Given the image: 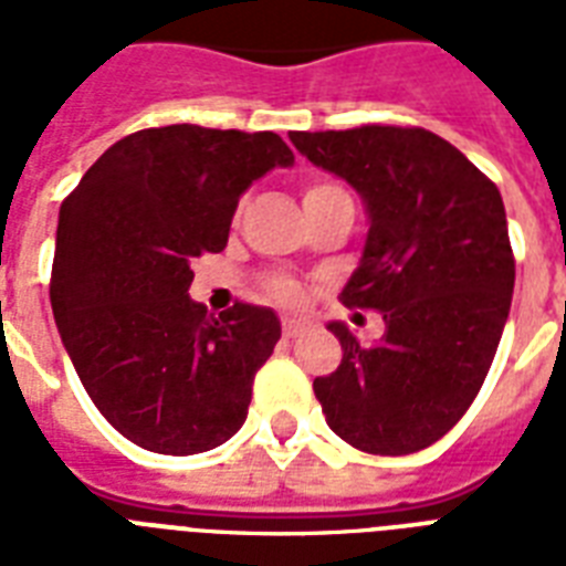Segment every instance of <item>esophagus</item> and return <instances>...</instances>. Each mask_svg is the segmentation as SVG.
Segmentation results:
<instances>
[{
  "label": "esophagus",
  "instance_id": "esophagus-1",
  "mask_svg": "<svg viewBox=\"0 0 566 566\" xmlns=\"http://www.w3.org/2000/svg\"><path fill=\"white\" fill-rule=\"evenodd\" d=\"M311 323L300 317H282V335L284 337H300L302 332H308Z\"/></svg>",
  "mask_w": 566,
  "mask_h": 566
}]
</instances>
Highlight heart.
<instances>
[{"label":"heart","mask_w":566,"mask_h":566,"mask_svg":"<svg viewBox=\"0 0 566 566\" xmlns=\"http://www.w3.org/2000/svg\"><path fill=\"white\" fill-rule=\"evenodd\" d=\"M332 193H346V190L332 185V181H311L308 188H305V196H302V202H311V199H319V196ZM270 291H273L275 300L293 302L300 296V284L293 282V279H287V275H275V279H270Z\"/></svg>","instance_id":"b5f03b06"}]
</instances>
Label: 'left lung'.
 <instances>
[{
    "mask_svg": "<svg viewBox=\"0 0 566 566\" xmlns=\"http://www.w3.org/2000/svg\"><path fill=\"white\" fill-rule=\"evenodd\" d=\"M291 144L364 199L370 229L340 300L385 317L376 346L328 323L344 346L340 367L314 378L328 429L370 455L431 447L475 399L509 319L500 190L426 128L291 132Z\"/></svg>",
    "mask_w": 566,
    "mask_h": 566,
    "instance_id": "1",
    "label": "left lung"
}]
</instances>
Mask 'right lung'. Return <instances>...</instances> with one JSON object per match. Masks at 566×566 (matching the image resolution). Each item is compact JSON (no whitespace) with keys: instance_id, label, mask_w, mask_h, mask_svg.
Instances as JSON below:
<instances>
[{"instance_id":"1","label":"right lung","mask_w":566,"mask_h":566,"mask_svg":"<svg viewBox=\"0 0 566 566\" xmlns=\"http://www.w3.org/2000/svg\"><path fill=\"white\" fill-rule=\"evenodd\" d=\"M293 167L273 132L164 126L123 137L57 213L49 300L84 390L114 429L161 455L220 447L273 355V308L220 317L190 300L193 258L220 252L252 181Z\"/></svg>"}]
</instances>
